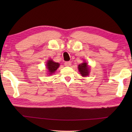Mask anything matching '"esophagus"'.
I'll return each mask as SVG.
<instances>
[{"label":"esophagus","instance_id":"1","mask_svg":"<svg viewBox=\"0 0 132 132\" xmlns=\"http://www.w3.org/2000/svg\"><path fill=\"white\" fill-rule=\"evenodd\" d=\"M64 65L65 66H70L71 65V62L70 61H67V62H65Z\"/></svg>","mask_w":132,"mask_h":132}]
</instances>
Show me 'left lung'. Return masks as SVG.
I'll return each instance as SVG.
<instances>
[{
    "mask_svg": "<svg viewBox=\"0 0 132 132\" xmlns=\"http://www.w3.org/2000/svg\"><path fill=\"white\" fill-rule=\"evenodd\" d=\"M78 69L83 77L88 76L89 74V67L85 61L78 65Z\"/></svg>",
    "mask_w": 132,
    "mask_h": 132,
    "instance_id": "obj_1",
    "label": "left lung"
}]
</instances>
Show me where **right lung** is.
I'll use <instances>...</instances> for the list:
<instances>
[{
    "label": "right lung",
    "instance_id": "1",
    "mask_svg": "<svg viewBox=\"0 0 132 132\" xmlns=\"http://www.w3.org/2000/svg\"><path fill=\"white\" fill-rule=\"evenodd\" d=\"M47 68L48 70V72L49 73L50 75H52V74L55 73L58 67H59V64L57 62H54L52 59H49L47 62L46 64Z\"/></svg>",
    "mask_w": 132,
    "mask_h": 132
}]
</instances>
